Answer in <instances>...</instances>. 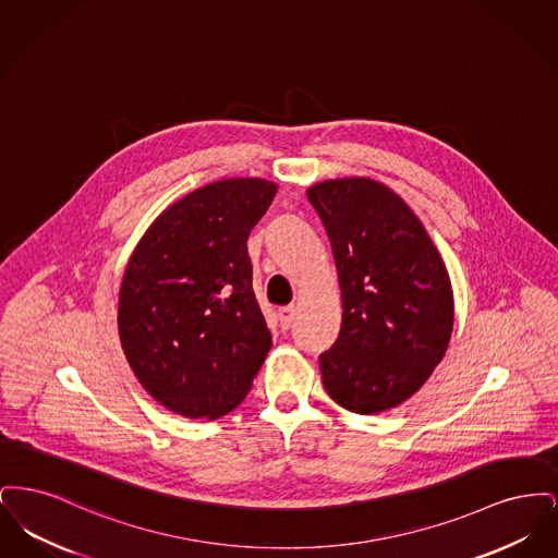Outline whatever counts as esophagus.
<instances>
[{"mask_svg": "<svg viewBox=\"0 0 558 558\" xmlns=\"http://www.w3.org/2000/svg\"><path fill=\"white\" fill-rule=\"evenodd\" d=\"M294 314H296L294 305H287V307H280V310H278V319H280V328H282V330H289V328H291Z\"/></svg>", "mask_w": 558, "mask_h": 558, "instance_id": "esophagus-1", "label": "esophagus"}]
</instances>
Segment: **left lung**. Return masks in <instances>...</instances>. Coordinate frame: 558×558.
Listing matches in <instances>:
<instances>
[{
	"instance_id": "8db88e82",
	"label": "left lung",
	"mask_w": 558,
	"mask_h": 558,
	"mask_svg": "<svg viewBox=\"0 0 558 558\" xmlns=\"http://www.w3.org/2000/svg\"><path fill=\"white\" fill-rule=\"evenodd\" d=\"M307 198L330 240L343 307L339 337L319 355L322 385L349 412L380 414L412 398L448 351V267L416 213L376 180H324Z\"/></svg>"
}]
</instances>
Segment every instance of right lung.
Wrapping results in <instances>:
<instances>
[{
    "label": "right lung",
    "mask_w": 558,
    "mask_h": 558,
    "mask_svg": "<svg viewBox=\"0 0 558 558\" xmlns=\"http://www.w3.org/2000/svg\"><path fill=\"white\" fill-rule=\"evenodd\" d=\"M278 186L228 178L169 205L135 244L119 291V339L169 412L219 418L246 398L271 335L246 240Z\"/></svg>",
    "instance_id": "1"
}]
</instances>
